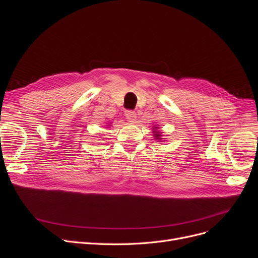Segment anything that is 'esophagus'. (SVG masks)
Here are the masks:
<instances>
[{"mask_svg":"<svg viewBox=\"0 0 258 258\" xmlns=\"http://www.w3.org/2000/svg\"><path fill=\"white\" fill-rule=\"evenodd\" d=\"M124 116L130 122H135L137 120V113L135 111H126Z\"/></svg>","mask_w":258,"mask_h":258,"instance_id":"34e87169","label":"esophagus"}]
</instances>
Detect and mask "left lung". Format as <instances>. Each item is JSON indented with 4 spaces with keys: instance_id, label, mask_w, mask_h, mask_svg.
Segmentation results:
<instances>
[{
    "instance_id": "obj_1",
    "label": "left lung",
    "mask_w": 258,
    "mask_h": 258,
    "mask_svg": "<svg viewBox=\"0 0 258 258\" xmlns=\"http://www.w3.org/2000/svg\"><path fill=\"white\" fill-rule=\"evenodd\" d=\"M154 128H153V136H154V138H155V140H158V142H163V136H162V134L163 132H161L160 130H159V127L158 126H153Z\"/></svg>"
}]
</instances>
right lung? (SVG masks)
I'll return each instance as SVG.
<instances>
[{"label":"right lung","mask_w":258,"mask_h":258,"mask_svg":"<svg viewBox=\"0 0 258 258\" xmlns=\"http://www.w3.org/2000/svg\"><path fill=\"white\" fill-rule=\"evenodd\" d=\"M106 126H107V127H110V126H111V122H108V124H106Z\"/></svg>","instance_id":"1"}]
</instances>
